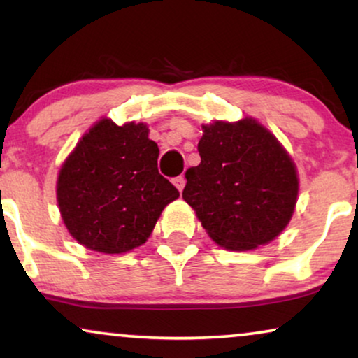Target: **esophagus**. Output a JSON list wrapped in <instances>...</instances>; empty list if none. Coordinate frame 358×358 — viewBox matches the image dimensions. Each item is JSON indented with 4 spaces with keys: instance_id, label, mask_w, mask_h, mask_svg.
Masks as SVG:
<instances>
[{
    "instance_id": "esophagus-1",
    "label": "esophagus",
    "mask_w": 358,
    "mask_h": 358,
    "mask_svg": "<svg viewBox=\"0 0 358 358\" xmlns=\"http://www.w3.org/2000/svg\"><path fill=\"white\" fill-rule=\"evenodd\" d=\"M173 184L176 185V187H178L179 192H182L184 187H185V178H184V176H178V178L173 179Z\"/></svg>"
}]
</instances>
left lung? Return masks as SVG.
I'll return each mask as SVG.
<instances>
[{
	"mask_svg": "<svg viewBox=\"0 0 358 358\" xmlns=\"http://www.w3.org/2000/svg\"><path fill=\"white\" fill-rule=\"evenodd\" d=\"M200 164L185 171L182 199L218 246L249 251L275 239L298 199L296 166L252 117L202 125Z\"/></svg>",
	"mask_w": 358,
	"mask_h": 358,
	"instance_id": "8db88e82",
	"label": "left lung"
}]
</instances>
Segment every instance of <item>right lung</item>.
Listing matches in <instances>:
<instances>
[{
    "label": "right lung",
    "mask_w": 358,
    "mask_h": 358,
    "mask_svg": "<svg viewBox=\"0 0 358 358\" xmlns=\"http://www.w3.org/2000/svg\"><path fill=\"white\" fill-rule=\"evenodd\" d=\"M148 125L101 119L63 161L57 202L68 233L91 251L122 254L150 238L161 212L179 197L158 173L159 148Z\"/></svg>",
    "instance_id": "right-lung-1"
}]
</instances>
